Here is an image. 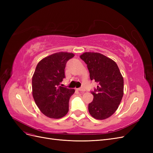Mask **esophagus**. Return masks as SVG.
<instances>
[{
    "label": "esophagus",
    "mask_w": 153,
    "mask_h": 153,
    "mask_svg": "<svg viewBox=\"0 0 153 153\" xmlns=\"http://www.w3.org/2000/svg\"><path fill=\"white\" fill-rule=\"evenodd\" d=\"M77 90L80 91V92H84L85 91L84 89H83V88H78V89H77Z\"/></svg>",
    "instance_id": "esophagus-1"
}]
</instances>
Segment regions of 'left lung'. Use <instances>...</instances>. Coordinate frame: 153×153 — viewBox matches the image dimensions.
Returning a JSON list of instances; mask_svg holds the SVG:
<instances>
[{
    "mask_svg": "<svg viewBox=\"0 0 153 153\" xmlns=\"http://www.w3.org/2000/svg\"><path fill=\"white\" fill-rule=\"evenodd\" d=\"M87 65L91 80L98 83L91 92L93 100L88 109L92 117L104 120L112 115L119 107L124 94V79L114 61L97 52H85L80 56Z\"/></svg>",
    "mask_w": 153,
    "mask_h": 153,
    "instance_id": "obj_1",
    "label": "left lung"
}]
</instances>
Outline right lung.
<instances>
[{
  "label": "right lung",
  "mask_w": 153,
  "mask_h": 153,
  "mask_svg": "<svg viewBox=\"0 0 153 153\" xmlns=\"http://www.w3.org/2000/svg\"><path fill=\"white\" fill-rule=\"evenodd\" d=\"M73 53L60 52L41 59L32 78V96L38 107L46 116L62 118L69 110V101L75 89L60 86L64 69Z\"/></svg>",
  "instance_id": "1"
}]
</instances>
